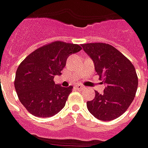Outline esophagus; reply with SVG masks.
I'll use <instances>...</instances> for the list:
<instances>
[{"label":"esophagus","mask_w":148,"mask_h":148,"mask_svg":"<svg viewBox=\"0 0 148 148\" xmlns=\"http://www.w3.org/2000/svg\"><path fill=\"white\" fill-rule=\"evenodd\" d=\"M75 88L78 89V90H82V89L84 88V86H82V85H76V86H75Z\"/></svg>","instance_id":"esophagus-1"}]
</instances>
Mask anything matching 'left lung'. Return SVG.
Masks as SVG:
<instances>
[{"label":"left lung","instance_id":"obj_1","mask_svg":"<svg viewBox=\"0 0 148 148\" xmlns=\"http://www.w3.org/2000/svg\"><path fill=\"white\" fill-rule=\"evenodd\" d=\"M82 46L106 84L103 94L95 91V99L86 103L88 110L99 120L115 119L127 110L135 98L138 87L135 67L112 45L97 42Z\"/></svg>","mask_w":148,"mask_h":148}]
</instances>
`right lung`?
Here are the masks:
<instances>
[{"label":"right lung","instance_id":"obj_1","mask_svg":"<svg viewBox=\"0 0 148 148\" xmlns=\"http://www.w3.org/2000/svg\"><path fill=\"white\" fill-rule=\"evenodd\" d=\"M81 49L77 44L54 42L34 50L19 65L15 90L29 113L37 117H51L65 106L73 86L55 84L53 77L62 74L67 58Z\"/></svg>","mask_w":148,"mask_h":148}]
</instances>
